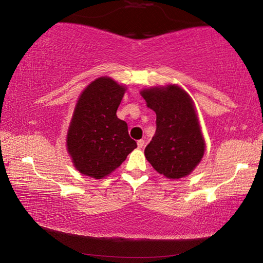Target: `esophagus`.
Returning <instances> with one entry per match:
<instances>
[{
  "instance_id": "34e87169",
  "label": "esophagus",
  "mask_w": 263,
  "mask_h": 263,
  "mask_svg": "<svg viewBox=\"0 0 263 263\" xmlns=\"http://www.w3.org/2000/svg\"><path fill=\"white\" fill-rule=\"evenodd\" d=\"M137 145H138V148H142V147H144V145H145V140L144 139L138 140L137 141Z\"/></svg>"
}]
</instances>
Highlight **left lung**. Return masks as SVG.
I'll return each instance as SVG.
<instances>
[{
	"mask_svg": "<svg viewBox=\"0 0 263 263\" xmlns=\"http://www.w3.org/2000/svg\"><path fill=\"white\" fill-rule=\"evenodd\" d=\"M140 95L157 114V131L145 148L146 159L167 179L188 176L205 152L193 99L177 84L145 88Z\"/></svg>",
	"mask_w": 263,
	"mask_h": 263,
	"instance_id": "obj_1",
	"label": "left lung"
}]
</instances>
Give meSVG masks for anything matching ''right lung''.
Segmentation results:
<instances>
[{"mask_svg": "<svg viewBox=\"0 0 263 263\" xmlns=\"http://www.w3.org/2000/svg\"><path fill=\"white\" fill-rule=\"evenodd\" d=\"M125 91V84L101 77L80 94L68 126L66 147L81 174L104 179L137 147V142L128 136L127 124L116 115Z\"/></svg>", "mask_w": 263, "mask_h": 263, "instance_id": "right-lung-1", "label": "right lung"}]
</instances>
